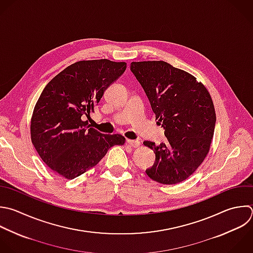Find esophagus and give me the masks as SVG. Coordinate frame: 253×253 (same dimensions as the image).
<instances>
[{
  "instance_id": "obj_1",
  "label": "esophagus",
  "mask_w": 253,
  "mask_h": 253,
  "mask_svg": "<svg viewBox=\"0 0 253 253\" xmlns=\"http://www.w3.org/2000/svg\"><path fill=\"white\" fill-rule=\"evenodd\" d=\"M126 144L130 147H137L140 142L138 140H131V139H126Z\"/></svg>"
}]
</instances>
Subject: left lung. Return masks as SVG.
<instances>
[{
	"label": "left lung",
	"instance_id": "left-lung-1",
	"mask_svg": "<svg viewBox=\"0 0 253 253\" xmlns=\"http://www.w3.org/2000/svg\"><path fill=\"white\" fill-rule=\"evenodd\" d=\"M130 71L167 138L159 145L143 141L155 153L153 165L145 172L161 184L180 183L196 171L210 150L215 126L211 98L194 76L165 61L131 62Z\"/></svg>",
	"mask_w": 253,
	"mask_h": 253
}]
</instances>
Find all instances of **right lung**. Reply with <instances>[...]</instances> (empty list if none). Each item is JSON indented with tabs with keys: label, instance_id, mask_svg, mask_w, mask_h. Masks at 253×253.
I'll list each match as a JSON object with an SVG mask.
<instances>
[{
	"label": "right lung",
	"instance_id": "right-lung-1",
	"mask_svg": "<svg viewBox=\"0 0 253 253\" xmlns=\"http://www.w3.org/2000/svg\"><path fill=\"white\" fill-rule=\"evenodd\" d=\"M126 68V62L108 59L78 61L45 86L34 110L31 135L51 170L74 179L98 164L112 146L125 143L123 135L101 133L83 119Z\"/></svg>",
	"mask_w": 253,
	"mask_h": 253
}]
</instances>
